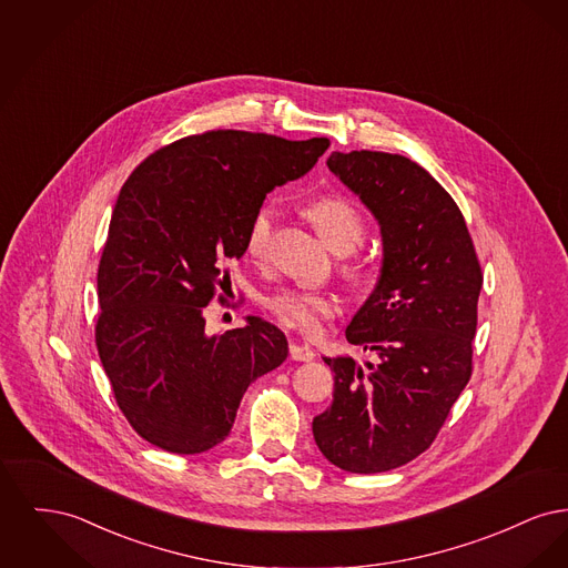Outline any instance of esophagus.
<instances>
[{
	"instance_id": "esophagus-1",
	"label": "esophagus",
	"mask_w": 568,
	"mask_h": 568,
	"mask_svg": "<svg viewBox=\"0 0 568 568\" xmlns=\"http://www.w3.org/2000/svg\"><path fill=\"white\" fill-rule=\"evenodd\" d=\"M290 357L296 362H311L315 357V352L308 345H300V343H292L290 345Z\"/></svg>"
}]
</instances>
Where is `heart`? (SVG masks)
Here are the masks:
<instances>
[{
	"label": "heart",
	"mask_w": 568,
	"mask_h": 568,
	"mask_svg": "<svg viewBox=\"0 0 568 568\" xmlns=\"http://www.w3.org/2000/svg\"><path fill=\"white\" fill-rule=\"evenodd\" d=\"M276 206L272 202H264L248 221L244 234V251L253 260L266 257L271 248L274 223H276ZM306 215L317 227L336 253H349L357 244L364 241L366 221L357 206L347 197L341 195H325L306 206ZM347 276L352 281L366 278V266L362 262H353L347 268ZM264 306L272 317L285 327L297 329L302 334L315 336L322 332L324 320H329L336 313V300L322 292L311 290H278L264 297Z\"/></svg>",
	"instance_id": "heart-1"
}]
</instances>
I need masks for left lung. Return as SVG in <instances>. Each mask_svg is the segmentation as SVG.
I'll use <instances>...</instances> for the list:
<instances>
[{
  "instance_id": "obj_1",
  "label": "left lung",
  "mask_w": 568,
  "mask_h": 568,
  "mask_svg": "<svg viewBox=\"0 0 568 568\" xmlns=\"http://www.w3.org/2000/svg\"><path fill=\"white\" fill-rule=\"evenodd\" d=\"M327 168L377 216L383 268L347 325L375 352L364 371L324 357L334 400L313 419L325 458L347 473H385L424 454L473 375L481 264L454 197L403 155L332 153Z\"/></svg>"
}]
</instances>
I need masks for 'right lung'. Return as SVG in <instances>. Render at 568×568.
<instances>
[{
	"label": "right lung",
	"mask_w": 568,
	"mask_h": 568,
	"mask_svg": "<svg viewBox=\"0 0 568 568\" xmlns=\"http://www.w3.org/2000/svg\"><path fill=\"white\" fill-rule=\"evenodd\" d=\"M327 138L241 130L187 135L151 153L116 197L98 268L95 345L130 426L170 454H202L234 424L246 387L287 357L285 334L248 325L209 336L227 262L266 193L304 176Z\"/></svg>",
	"instance_id": "right-lung-1"
}]
</instances>
